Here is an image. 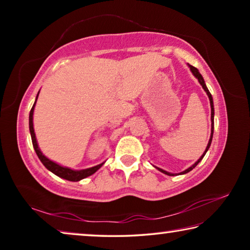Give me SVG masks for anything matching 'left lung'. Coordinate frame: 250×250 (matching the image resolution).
I'll list each match as a JSON object with an SVG mask.
<instances>
[{"label":"left lung","instance_id":"obj_1","mask_svg":"<svg viewBox=\"0 0 250 250\" xmlns=\"http://www.w3.org/2000/svg\"><path fill=\"white\" fill-rule=\"evenodd\" d=\"M189 69H191V71H192V73H193V75L195 76V77L198 79V82H200L201 86L203 87V89H204V90L206 91V94H207V96H208V98H209V103H210V120H211V133H210V139H209V141H208V145H207V146H206V150H205L204 153H203V155L201 156V158L197 160V162H195V164H193V166H192L191 167H188V170H185V171L182 172L181 174H185V173H188V172H189V171H192L193 168L195 167L198 163H200V161H201L203 158H204V155L206 154L207 150L209 149V146H210V143H211V139H213V133H214V104H213V98H211V95H210V92L208 91V89H207V87H206V84H205V82H204V79H203L202 75H201L200 73H198V70L195 68V67H193V66H191V65H189ZM158 170H159V171H161V172H162V173H164V174H167V175H170V176L174 175V174H171V173H168V172H167V171L162 170V168H159V167H158Z\"/></svg>","mask_w":250,"mask_h":250}]
</instances>
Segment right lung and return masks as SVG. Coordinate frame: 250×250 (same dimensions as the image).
<instances>
[{
    "mask_svg": "<svg viewBox=\"0 0 250 250\" xmlns=\"http://www.w3.org/2000/svg\"><path fill=\"white\" fill-rule=\"evenodd\" d=\"M37 97H39V95H37ZM36 100H37V98H36ZM35 104H36V101H35ZM35 104H34V105L31 109V112H29V131H31L33 146H34V149H35L36 154H37V156H39V159L42 161V163L44 164L45 167L47 168V170H49L50 172H53L54 174H56L57 176L62 177V179L73 181V182H77V181L84 179V177L92 175L97 170H99V168L103 167L104 163H101V164H99V166H96V167H90V168H86V170L74 171V170H71V168L58 166V164L53 162V161L48 160L45 155H43V153H42L41 150H40L39 146H37L35 132H34V128H33V112H34V107H35Z\"/></svg>",
    "mask_w": 250,
    "mask_h": 250,
    "instance_id": "1",
    "label": "right lung"
}]
</instances>
